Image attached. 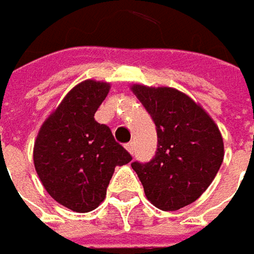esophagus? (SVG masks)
<instances>
[{
  "label": "esophagus",
  "mask_w": 254,
  "mask_h": 254,
  "mask_svg": "<svg viewBox=\"0 0 254 254\" xmlns=\"http://www.w3.org/2000/svg\"><path fill=\"white\" fill-rule=\"evenodd\" d=\"M125 148H127L130 154H133V150H135V144L133 142H127V145H125Z\"/></svg>",
  "instance_id": "1"
}]
</instances>
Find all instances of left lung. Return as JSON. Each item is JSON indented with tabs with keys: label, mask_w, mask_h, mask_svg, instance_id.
<instances>
[{
	"label": "left lung",
	"mask_w": 254,
	"mask_h": 254,
	"mask_svg": "<svg viewBox=\"0 0 254 254\" xmlns=\"http://www.w3.org/2000/svg\"><path fill=\"white\" fill-rule=\"evenodd\" d=\"M130 90L151 115L158 138L154 158L130 166L154 206L177 211L215 179L224 158L221 132L199 104L176 88L133 84Z\"/></svg>",
	"instance_id": "obj_1"
}]
</instances>
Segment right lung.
Returning <instances> with one entry per match:
<instances>
[{
	"label": "right lung",
	"instance_id": "1",
	"mask_svg": "<svg viewBox=\"0 0 254 254\" xmlns=\"http://www.w3.org/2000/svg\"><path fill=\"white\" fill-rule=\"evenodd\" d=\"M109 90L103 81L77 84L43 122L35 141L33 161L43 188L75 212L96 209L115 167L132 160L110 127L94 119Z\"/></svg>",
	"mask_w": 254,
	"mask_h": 254
}]
</instances>
